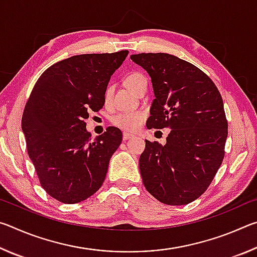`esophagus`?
Returning a JSON list of instances; mask_svg holds the SVG:
<instances>
[{
    "label": "esophagus",
    "mask_w": 257,
    "mask_h": 257,
    "mask_svg": "<svg viewBox=\"0 0 257 257\" xmlns=\"http://www.w3.org/2000/svg\"><path fill=\"white\" fill-rule=\"evenodd\" d=\"M133 137H134L133 135H130V134H128V133H123V134H122L123 141H127V139H130V138H133Z\"/></svg>",
    "instance_id": "esophagus-1"
}]
</instances>
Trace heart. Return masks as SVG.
Returning a JSON list of instances; mask_svg holds the SVG:
<instances>
[{
	"mask_svg": "<svg viewBox=\"0 0 257 257\" xmlns=\"http://www.w3.org/2000/svg\"><path fill=\"white\" fill-rule=\"evenodd\" d=\"M124 84L129 89H132L134 93H137L139 87L144 84H147L146 77L141 72H132L124 78ZM112 94V87L108 86L105 94H104V98L105 101H108ZM144 113L141 111H123L115 114L112 118V123L127 132H135L139 127H141L143 121H144Z\"/></svg>",
	"mask_w": 257,
	"mask_h": 257,
	"instance_id": "heart-1",
	"label": "heart"
}]
</instances>
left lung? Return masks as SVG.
Returning a JSON list of instances; mask_svg holds the SVG:
<instances>
[{
    "label": "left lung",
    "mask_w": 257,
    "mask_h": 257,
    "mask_svg": "<svg viewBox=\"0 0 257 257\" xmlns=\"http://www.w3.org/2000/svg\"><path fill=\"white\" fill-rule=\"evenodd\" d=\"M130 59L153 85L146 127L171 129L165 145L145 141L139 158L143 184L158 201L186 205L207 189L223 161L228 122L222 97L201 69L175 55L141 53Z\"/></svg>",
    "instance_id": "8db88e82"
}]
</instances>
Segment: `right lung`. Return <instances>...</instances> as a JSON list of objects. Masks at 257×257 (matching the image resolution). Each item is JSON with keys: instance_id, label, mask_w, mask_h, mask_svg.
Wrapping results in <instances>:
<instances>
[{"instance_id": "1", "label": "right lung", "mask_w": 257, "mask_h": 257, "mask_svg": "<svg viewBox=\"0 0 257 257\" xmlns=\"http://www.w3.org/2000/svg\"><path fill=\"white\" fill-rule=\"evenodd\" d=\"M128 51L80 54L42 73L25 106L21 128L29 158L47 194L64 204L92 196L106 177L122 133L108 127L92 139L85 120L102 108L111 76Z\"/></svg>"}]
</instances>
